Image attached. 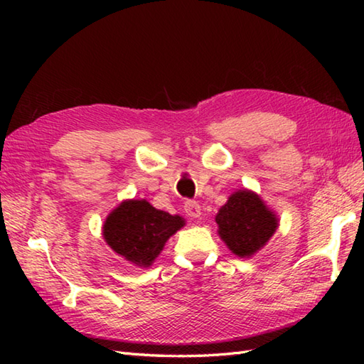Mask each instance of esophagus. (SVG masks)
<instances>
[{
    "instance_id": "obj_1",
    "label": "esophagus",
    "mask_w": 364,
    "mask_h": 364,
    "mask_svg": "<svg viewBox=\"0 0 364 364\" xmlns=\"http://www.w3.org/2000/svg\"><path fill=\"white\" fill-rule=\"evenodd\" d=\"M184 211H186V214L192 219H197V218H200V214H202L200 205H198V202H196V200H188V202L184 203Z\"/></svg>"
}]
</instances>
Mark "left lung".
<instances>
[{"label": "left lung", "instance_id": "obj_1", "mask_svg": "<svg viewBox=\"0 0 364 364\" xmlns=\"http://www.w3.org/2000/svg\"><path fill=\"white\" fill-rule=\"evenodd\" d=\"M278 222V215L250 189L233 192L215 215L220 239L239 258L259 252L274 236Z\"/></svg>", "mask_w": 364, "mask_h": 364}]
</instances>
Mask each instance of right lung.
Listing matches in <instances>:
<instances>
[{"label": "right lung", "instance_id": "obj_1", "mask_svg": "<svg viewBox=\"0 0 364 364\" xmlns=\"http://www.w3.org/2000/svg\"><path fill=\"white\" fill-rule=\"evenodd\" d=\"M186 225L181 215L156 210L142 200H123L107 214L103 239L111 249L137 267H150L170 236Z\"/></svg>", "mask_w": 364, "mask_h": 364}]
</instances>
